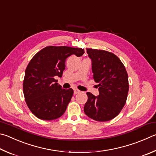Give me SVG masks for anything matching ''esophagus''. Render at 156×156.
I'll list each match as a JSON object with an SVG mask.
<instances>
[{"label":"esophagus","mask_w":156,"mask_h":156,"mask_svg":"<svg viewBox=\"0 0 156 156\" xmlns=\"http://www.w3.org/2000/svg\"><path fill=\"white\" fill-rule=\"evenodd\" d=\"M80 90H79L78 89H75L74 90H73V93H74V94H77V93H80Z\"/></svg>","instance_id":"1"}]
</instances>
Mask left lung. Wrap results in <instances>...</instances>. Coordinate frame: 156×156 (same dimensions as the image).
<instances>
[{
	"label": "left lung",
	"instance_id": "left-lung-1",
	"mask_svg": "<svg viewBox=\"0 0 156 156\" xmlns=\"http://www.w3.org/2000/svg\"><path fill=\"white\" fill-rule=\"evenodd\" d=\"M92 61L93 79L98 83V96L87 93L84 111L98 121H108L119 114L126 104L129 90L126 67L117 56L106 50L87 48Z\"/></svg>",
	"mask_w": 156,
	"mask_h": 156
}]
</instances>
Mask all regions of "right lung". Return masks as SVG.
<instances>
[{"label": "right lung", "mask_w": 156, "mask_h": 156, "mask_svg": "<svg viewBox=\"0 0 156 156\" xmlns=\"http://www.w3.org/2000/svg\"><path fill=\"white\" fill-rule=\"evenodd\" d=\"M84 53L80 48L51 46L32 58L25 70L23 92L27 106L35 117L50 121L64 114L73 90L62 89L55 78L62 77L67 58Z\"/></svg>", "instance_id": "add662e5"}]
</instances>
